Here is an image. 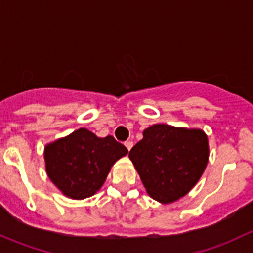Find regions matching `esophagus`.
<instances>
[{"mask_svg":"<svg viewBox=\"0 0 253 253\" xmlns=\"http://www.w3.org/2000/svg\"><path fill=\"white\" fill-rule=\"evenodd\" d=\"M124 145H126V147L127 148V151H130L131 150V147H132V141H126V142H124Z\"/></svg>","mask_w":253,"mask_h":253,"instance_id":"obj_1","label":"esophagus"}]
</instances>
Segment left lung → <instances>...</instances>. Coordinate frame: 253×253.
<instances>
[{
    "label": "left lung",
    "instance_id": "left-lung-1",
    "mask_svg": "<svg viewBox=\"0 0 253 253\" xmlns=\"http://www.w3.org/2000/svg\"><path fill=\"white\" fill-rule=\"evenodd\" d=\"M142 184L152 199L170 204L199 181L208 162V141L202 130L155 124L130 150Z\"/></svg>",
    "mask_w": 253,
    "mask_h": 253
}]
</instances>
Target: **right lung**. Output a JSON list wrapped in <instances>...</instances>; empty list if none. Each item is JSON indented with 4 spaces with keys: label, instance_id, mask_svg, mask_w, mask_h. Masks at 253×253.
I'll use <instances>...</instances> for the list:
<instances>
[{
    "label": "right lung",
    "instance_id": "obj_1",
    "mask_svg": "<svg viewBox=\"0 0 253 253\" xmlns=\"http://www.w3.org/2000/svg\"><path fill=\"white\" fill-rule=\"evenodd\" d=\"M126 153V146L113 136L101 139L82 127L46 146V171L66 196L86 199L100 190L111 167Z\"/></svg>",
    "mask_w": 253,
    "mask_h": 253
}]
</instances>
